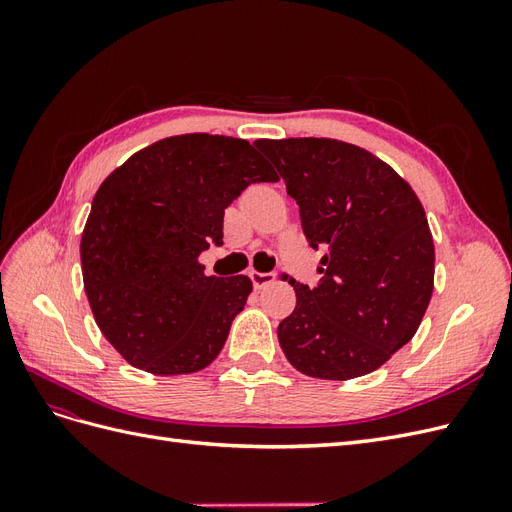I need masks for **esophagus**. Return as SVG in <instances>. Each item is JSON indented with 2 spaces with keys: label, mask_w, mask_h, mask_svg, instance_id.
<instances>
[{
  "label": "esophagus",
  "mask_w": 512,
  "mask_h": 512,
  "mask_svg": "<svg viewBox=\"0 0 512 512\" xmlns=\"http://www.w3.org/2000/svg\"><path fill=\"white\" fill-rule=\"evenodd\" d=\"M250 277H252V284H254V288H256V290L265 288V286H269V284H273V282H275V273H260V271H252V273H250Z\"/></svg>",
  "instance_id": "obj_1"
}]
</instances>
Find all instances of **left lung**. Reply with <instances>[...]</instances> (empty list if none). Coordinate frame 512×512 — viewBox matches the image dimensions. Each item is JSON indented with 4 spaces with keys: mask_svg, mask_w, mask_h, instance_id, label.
Masks as SVG:
<instances>
[{
    "mask_svg": "<svg viewBox=\"0 0 512 512\" xmlns=\"http://www.w3.org/2000/svg\"><path fill=\"white\" fill-rule=\"evenodd\" d=\"M256 147L297 200L320 284L292 280L297 307L277 327L301 374L350 380L406 346L433 292V239L421 200L395 170L335 138H262Z\"/></svg>",
    "mask_w": 512,
    "mask_h": 512,
    "instance_id": "8db88e82",
    "label": "left lung"
}]
</instances>
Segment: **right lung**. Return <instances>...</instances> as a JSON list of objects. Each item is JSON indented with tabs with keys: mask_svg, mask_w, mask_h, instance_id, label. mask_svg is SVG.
I'll use <instances>...</instances> for the list:
<instances>
[{
	"mask_svg": "<svg viewBox=\"0 0 512 512\" xmlns=\"http://www.w3.org/2000/svg\"><path fill=\"white\" fill-rule=\"evenodd\" d=\"M243 138L181 134L136 151L98 188L81 237L83 284L102 335L130 365L194 374L220 354L252 292L247 275H207L224 209L277 181Z\"/></svg>",
	"mask_w": 512,
	"mask_h": 512,
	"instance_id": "add662e5",
	"label": "right lung"
}]
</instances>
